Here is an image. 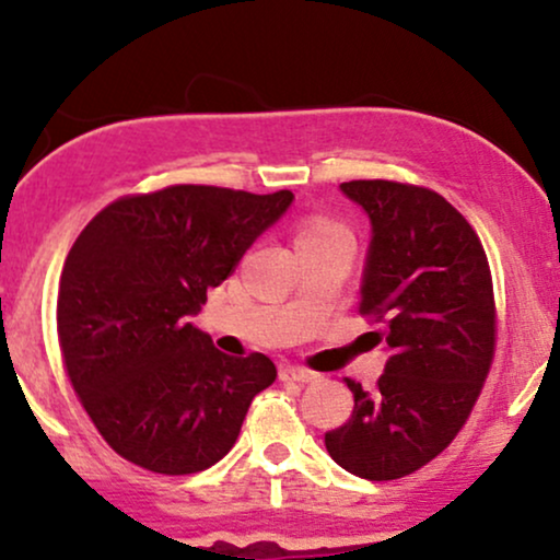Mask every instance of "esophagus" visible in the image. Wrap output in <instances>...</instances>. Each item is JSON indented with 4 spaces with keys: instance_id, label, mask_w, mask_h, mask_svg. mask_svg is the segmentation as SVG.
<instances>
[{
    "instance_id": "34e87169",
    "label": "esophagus",
    "mask_w": 560,
    "mask_h": 560,
    "mask_svg": "<svg viewBox=\"0 0 560 560\" xmlns=\"http://www.w3.org/2000/svg\"><path fill=\"white\" fill-rule=\"evenodd\" d=\"M281 382H300V384H307V382H316L318 374L316 371L305 369V365H284V369L279 371Z\"/></svg>"
}]
</instances>
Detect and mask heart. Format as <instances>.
<instances>
[{
  "mask_svg": "<svg viewBox=\"0 0 560 560\" xmlns=\"http://www.w3.org/2000/svg\"><path fill=\"white\" fill-rule=\"evenodd\" d=\"M326 234H347V229L337 221H326V218H318V221H311L305 229L300 231L298 240H305V236H326Z\"/></svg>",
  "mask_w": 560,
  "mask_h": 560,
  "instance_id": "b5f03b06",
  "label": "heart"
}]
</instances>
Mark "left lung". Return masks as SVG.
<instances>
[{"label":"left lung","mask_w":560,"mask_h":560,"mask_svg":"<svg viewBox=\"0 0 560 560\" xmlns=\"http://www.w3.org/2000/svg\"><path fill=\"white\" fill-rule=\"evenodd\" d=\"M342 191L371 218L361 316L382 324L389 347L376 389L347 378L352 416L326 432L345 471L389 481L419 471L471 416L498 339L492 273L477 231L427 186L345 182Z\"/></svg>","instance_id":"obj_1"}]
</instances>
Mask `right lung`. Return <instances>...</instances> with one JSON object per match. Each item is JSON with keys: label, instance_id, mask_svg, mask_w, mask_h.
<instances>
[{"label": "right lung", "instance_id": "1", "mask_svg": "<svg viewBox=\"0 0 560 560\" xmlns=\"http://www.w3.org/2000/svg\"><path fill=\"white\" fill-rule=\"evenodd\" d=\"M292 199L173 184L115 199L73 242L57 339L83 410L120 458L184 477L234 447L276 365L262 352L223 355L189 316Z\"/></svg>", "mask_w": 560, "mask_h": 560}]
</instances>
